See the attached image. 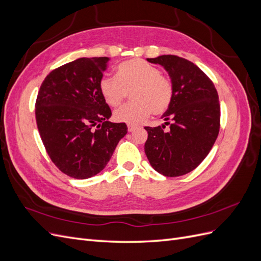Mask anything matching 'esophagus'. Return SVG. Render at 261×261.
<instances>
[{
    "label": "esophagus",
    "instance_id": "34e87169",
    "mask_svg": "<svg viewBox=\"0 0 261 261\" xmlns=\"http://www.w3.org/2000/svg\"><path fill=\"white\" fill-rule=\"evenodd\" d=\"M127 127H128V132H133V130H135L136 126H135V125H128Z\"/></svg>",
    "mask_w": 261,
    "mask_h": 261
}]
</instances>
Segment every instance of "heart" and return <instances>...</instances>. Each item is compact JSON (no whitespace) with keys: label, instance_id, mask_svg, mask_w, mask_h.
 I'll list each match as a JSON object with an SVG mask.
<instances>
[{"label":"heart","instance_id":"b5f03b06","mask_svg":"<svg viewBox=\"0 0 261 261\" xmlns=\"http://www.w3.org/2000/svg\"><path fill=\"white\" fill-rule=\"evenodd\" d=\"M102 98L110 107L121 106L130 92L132 102L114 112L117 122L136 125L151 114L159 115L170 108L173 100L171 78L141 59H132L116 67V77L105 76L99 82Z\"/></svg>","mask_w":261,"mask_h":261}]
</instances>
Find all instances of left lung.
I'll return each instance as SVG.
<instances>
[{
	"instance_id": "1",
	"label": "left lung",
	"mask_w": 261,
	"mask_h": 261,
	"mask_svg": "<svg viewBox=\"0 0 261 261\" xmlns=\"http://www.w3.org/2000/svg\"><path fill=\"white\" fill-rule=\"evenodd\" d=\"M148 62L162 65L173 83V100L162 117L164 125L146 126L145 152L160 174L175 177L195 170L208 155L220 129V103L215 85L193 62L161 55ZM170 122H169L168 121Z\"/></svg>"
}]
</instances>
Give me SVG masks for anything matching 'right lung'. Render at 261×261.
Here are the masks:
<instances>
[{
  "label": "right lung",
  "mask_w": 261,
  "mask_h": 261,
  "mask_svg": "<svg viewBox=\"0 0 261 261\" xmlns=\"http://www.w3.org/2000/svg\"><path fill=\"white\" fill-rule=\"evenodd\" d=\"M109 58H81L53 69L36 101V121L44 148L64 174L85 179L106 168L126 134L112 123L99 90ZM96 127V129H93Z\"/></svg>",
  "instance_id": "right-lung-1"
}]
</instances>
